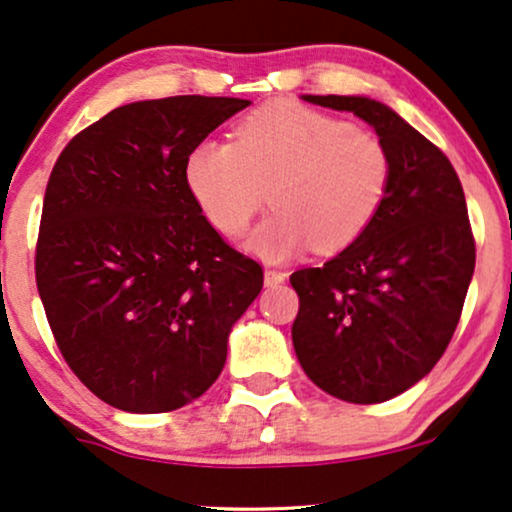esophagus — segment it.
<instances>
[{
	"label": "esophagus",
	"instance_id": "esophagus-1",
	"mask_svg": "<svg viewBox=\"0 0 512 512\" xmlns=\"http://www.w3.org/2000/svg\"><path fill=\"white\" fill-rule=\"evenodd\" d=\"M285 273H280V270H266V275H263V280H266L268 287H277L285 282Z\"/></svg>",
	"mask_w": 512,
	"mask_h": 512
}]
</instances>
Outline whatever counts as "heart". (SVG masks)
Masks as SVG:
<instances>
[{
    "instance_id": "heart-1",
    "label": "heart",
    "mask_w": 512,
    "mask_h": 512,
    "mask_svg": "<svg viewBox=\"0 0 512 512\" xmlns=\"http://www.w3.org/2000/svg\"><path fill=\"white\" fill-rule=\"evenodd\" d=\"M189 197L223 237H239L263 201L275 208L249 239L282 261L313 246L337 254L365 235L391 187V156L375 132L296 102L261 106L232 130V144L187 151Z\"/></svg>"
}]
</instances>
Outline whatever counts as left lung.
Here are the masks:
<instances>
[{"label":"left lung","instance_id":"obj_1","mask_svg":"<svg viewBox=\"0 0 512 512\" xmlns=\"http://www.w3.org/2000/svg\"><path fill=\"white\" fill-rule=\"evenodd\" d=\"M306 102L351 111L391 156V187L365 235L323 268L289 277L299 294L292 342L313 384L349 403H382L430 372L463 313L475 237L444 151L368 97Z\"/></svg>","mask_w":512,"mask_h":512}]
</instances>
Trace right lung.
I'll return each mask as SVG.
<instances>
[{
    "label": "right lung",
    "mask_w": 512,
    "mask_h": 512,
    "mask_svg": "<svg viewBox=\"0 0 512 512\" xmlns=\"http://www.w3.org/2000/svg\"><path fill=\"white\" fill-rule=\"evenodd\" d=\"M249 104L185 94L118 106L54 163L37 292L68 368L113 408L199 399L261 292L263 268L218 235L182 178L187 151Z\"/></svg>",
    "instance_id": "right-lung-1"
}]
</instances>
